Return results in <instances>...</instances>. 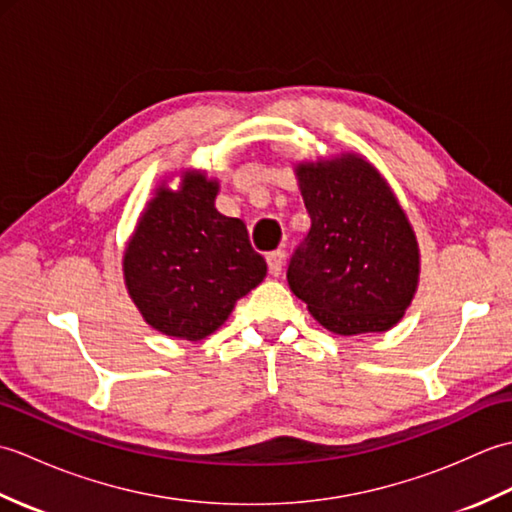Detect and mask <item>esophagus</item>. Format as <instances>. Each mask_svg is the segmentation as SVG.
<instances>
[{
	"instance_id": "1",
	"label": "esophagus",
	"mask_w": 512,
	"mask_h": 512,
	"mask_svg": "<svg viewBox=\"0 0 512 512\" xmlns=\"http://www.w3.org/2000/svg\"><path fill=\"white\" fill-rule=\"evenodd\" d=\"M284 259H286L284 250H275V253H268L266 262H268L270 275H273V277H279V275H281V270H284Z\"/></svg>"
}]
</instances>
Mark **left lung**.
<instances>
[{
  "instance_id": "8db88e82",
  "label": "left lung",
  "mask_w": 512,
  "mask_h": 512,
  "mask_svg": "<svg viewBox=\"0 0 512 512\" xmlns=\"http://www.w3.org/2000/svg\"><path fill=\"white\" fill-rule=\"evenodd\" d=\"M295 176L312 226L290 259V290L334 334L391 330L420 281L416 231L394 189L354 151L301 160Z\"/></svg>"
}]
</instances>
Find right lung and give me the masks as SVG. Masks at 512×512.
<instances>
[{
	"instance_id": "obj_1",
	"label": "right lung",
	"mask_w": 512,
	"mask_h": 512,
	"mask_svg": "<svg viewBox=\"0 0 512 512\" xmlns=\"http://www.w3.org/2000/svg\"><path fill=\"white\" fill-rule=\"evenodd\" d=\"M217 191L202 169L182 171L178 189L162 180L125 246L127 295L171 339H206L266 277L244 222L215 209Z\"/></svg>"
}]
</instances>
